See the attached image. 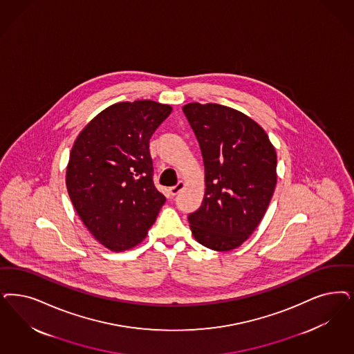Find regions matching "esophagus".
Listing matches in <instances>:
<instances>
[{"mask_svg": "<svg viewBox=\"0 0 354 354\" xmlns=\"http://www.w3.org/2000/svg\"><path fill=\"white\" fill-rule=\"evenodd\" d=\"M184 187H185V184H184V182H179V183L176 184V185H174V187H171L170 189V194L171 196H176L182 189H183Z\"/></svg>", "mask_w": 354, "mask_h": 354, "instance_id": "esophagus-1", "label": "esophagus"}]
</instances>
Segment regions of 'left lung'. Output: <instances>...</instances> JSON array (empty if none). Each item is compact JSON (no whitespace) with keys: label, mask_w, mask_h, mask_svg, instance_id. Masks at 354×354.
<instances>
[{"label":"left lung","mask_w":354,"mask_h":354,"mask_svg":"<svg viewBox=\"0 0 354 354\" xmlns=\"http://www.w3.org/2000/svg\"><path fill=\"white\" fill-rule=\"evenodd\" d=\"M205 167L201 207L188 216L196 241L230 251L263 220L277 183V156L268 134L241 111L216 103H188Z\"/></svg>","instance_id":"obj_1"}]
</instances>
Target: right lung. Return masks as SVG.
I'll return each mask as SVG.
<instances>
[{
    "instance_id": "obj_1",
    "label": "right lung",
    "mask_w": 354,
    "mask_h": 354,
    "mask_svg": "<svg viewBox=\"0 0 354 354\" xmlns=\"http://www.w3.org/2000/svg\"><path fill=\"white\" fill-rule=\"evenodd\" d=\"M154 100L112 104L74 141L66 188L87 230L111 251L141 243L166 197L153 183L149 141L171 113Z\"/></svg>"
}]
</instances>
